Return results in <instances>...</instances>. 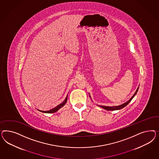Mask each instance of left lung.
Masks as SVG:
<instances>
[{"label":"left lung","instance_id":"8db88e82","mask_svg":"<svg viewBox=\"0 0 159 159\" xmlns=\"http://www.w3.org/2000/svg\"><path fill=\"white\" fill-rule=\"evenodd\" d=\"M138 89H139V87H138V88L137 89V90H136V91L135 92V94H134V96L130 98V100H129L127 102H126L125 103L122 104V105L118 106H113V107H107V106H100V107H101V108L105 109L106 110H108V111H114V110H118L122 109V108H123L124 107H125V106H127V105L130 102L131 100H132V98H133L135 97V95L136 94V93H137V92H138Z\"/></svg>","mask_w":159,"mask_h":159}]
</instances>
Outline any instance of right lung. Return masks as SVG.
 Wrapping results in <instances>:
<instances>
[{
  "mask_svg": "<svg viewBox=\"0 0 159 159\" xmlns=\"http://www.w3.org/2000/svg\"><path fill=\"white\" fill-rule=\"evenodd\" d=\"M67 100V96L66 97V98H65V100H64V101L62 102L61 104H60L59 105H58V106H57L55 108H54L53 109H52V110H49V111H40V110H39V111H41V112H44V113H54V112H57V111L59 110L61 107H62L63 106H64L66 103V101Z\"/></svg>",
  "mask_w": 159,
  "mask_h": 159,
  "instance_id": "right-lung-1",
  "label": "right lung"
}]
</instances>
